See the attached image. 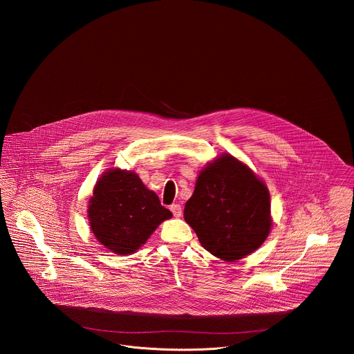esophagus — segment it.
Instances as JSON below:
<instances>
[{
    "mask_svg": "<svg viewBox=\"0 0 354 354\" xmlns=\"http://www.w3.org/2000/svg\"><path fill=\"white\" fill-rule=\"evenodd\" d=\"M170 211L173 212V215H174L176 218H180L181 214H183V209H181V205H180V204H171V205H170Z\"/></svg>",
    "mask_w": 354,
    "mask_h": 354,
    "instance_id": "esophagus-1",
    "label": "esophagus"
}]
</instances>
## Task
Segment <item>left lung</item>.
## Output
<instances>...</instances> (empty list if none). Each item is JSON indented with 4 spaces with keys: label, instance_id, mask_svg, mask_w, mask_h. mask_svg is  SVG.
<instances>
[{
    "label": "left lung",
    "instance_id": "8db88e82",
    "mask_svg": "<svg viewBox=\"0 0 354 354\" xmlns=\"http://www.w3.org/2000/svg\"><path fill=\"white\" fill-rule=\"evenodd\" d=\"M184 218L205 251L236 261L256 251L270 234V192L245 163L222 153L199 173Z\"/></svg>",
    "mask_w": 354,
    "mask_h": 354
}]
</instances>
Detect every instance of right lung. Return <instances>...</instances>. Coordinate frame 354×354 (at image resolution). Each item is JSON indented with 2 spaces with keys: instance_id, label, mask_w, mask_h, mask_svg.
<instances>
[{
  "instance_id": "1",
  "label": "right lung",
  "mask_w": 354,
  "mask_h": 354,
  "mask_svg": "<svg viewBox=\"0 0 354 354\" xmlns=\"http://www.w3.org/2000/svg\"><path fill=\"white\" fill-rule=\"evenodd\" d=\"M95 239L115 254L136 252L171 212L135 171L110 169L97 181L88 201Z\"/></svg>"
}]
</instances>
